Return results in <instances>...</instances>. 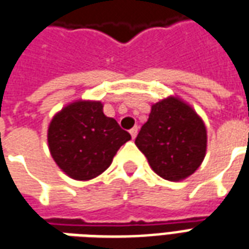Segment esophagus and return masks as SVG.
<instances>
[{
    "mask_svg": "<svg viewBox=\"0 0 249 249\" xmlns=\"http://www.w3.org/2000/svg\"><path fill=\"white\" fill-rule=\"evenodd\" d=\"M129 132H130V136H132V139H136V136H137V133H139V126H133Z\"/></svg>",
    "mask_w": 249,
    "mask_h": 249,
    "instance_id": "esophagus-1",
    "label": "esophagus"
}]
</instances>
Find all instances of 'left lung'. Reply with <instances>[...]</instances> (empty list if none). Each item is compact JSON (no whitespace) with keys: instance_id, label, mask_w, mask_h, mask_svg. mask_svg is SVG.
<instances>
[{"instance_id":"1","label":"left lung","mask_w":249,"mask_h":249,"mask_svg":"<svg viewBox=\"0 0 249 249\" xmlns=\"http://www.w3.org/2000/svg\"><path fill=\"white\" fill-rule=\"evenodd\" d=\"M135 144L160 178L181 181L197 169L207 152V129L195 109L175 96L153 104Z\"/></svg>"}]
</instances>
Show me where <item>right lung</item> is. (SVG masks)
Here are the masks:
<instances>
[{"instance_id": "obj_1", "label": "right lung", "mask_w": 249, "mask_h": 249, "mask_svg": "<svg viewBox=\"0 0 249 249\" xmlns=\"http://www.w3.org/2000/svg\"><path fill=\"white\" fill-rule=\"evenodd\" d=\"M129 140V133L104 114L100 101L71 103L52 119L48 129L53 160L69 178L81 181L101 175Z\"/></svg>"}]
</instances>
